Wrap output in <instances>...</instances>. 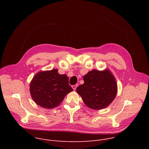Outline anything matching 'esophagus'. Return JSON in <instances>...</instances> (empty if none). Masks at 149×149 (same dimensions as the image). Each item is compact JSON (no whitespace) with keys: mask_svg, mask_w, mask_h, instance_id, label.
<instances>
[{"mask_svg":"<svg viewBox=\"0 0 149 149\" xmlns=\"http://www.w3.org/2000/svg\"><path fill=\"white\" fill-rule=\"evenodd\" d=\"M77 87H78V85H77V84H76V85H74V86H72V88H73V90H75Z\"/></svg>","mask_w":149,"mask_h":149,"instance_id":"esophagus-1","label":"esophagus"}]
</instances>
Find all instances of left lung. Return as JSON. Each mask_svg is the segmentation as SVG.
<instances>
[{"label": "left lung", "instance_id": "1", "mask_svg": "<svg viewBox=\"0 0 149 149\" xmlns=\"http://www.w3.org/2000/svg\"><path fill=\"white\" fill-rule=\"evenodd\" d=\"M84 83L77 88L87 107L101 110L113 102L117 93L116 78L108 69L104 71L93 70L83 77Z\"/></svg>", "mask_w": 149, "mask_h": 149}]
</instances>
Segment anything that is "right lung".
Wrapping results in <instances>:
<instances>
[{"label":"right lung","instance_id":"right-lung-1","mask_svg":"<svg viewBox=\"0 0 149 149\" xmlns=\"http://www.w3.org/2000/svg\"><path fill=\"white\" fill-rule=\"evenodd\" d=\"M72 91L68 77L65 74H59L57 69L38 72L30 84L33 100L40 107L48 109L57 107L65 95Z\"/></svg>","mask_w":149,"mask_h":149}]
</instances>
